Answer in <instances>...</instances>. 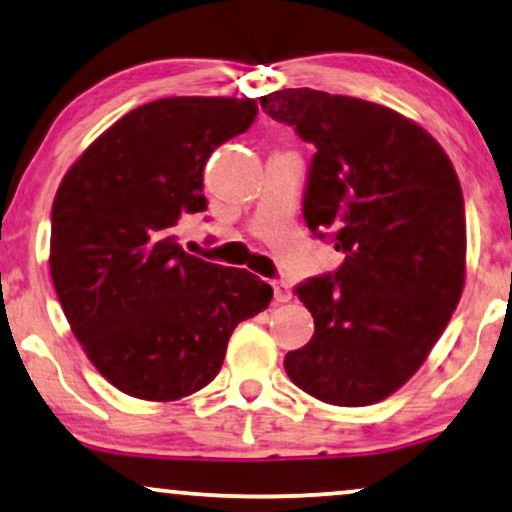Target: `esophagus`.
Returning <instances> with one entry per match:
<instances>
[{
	"label": "esophagus",
	"instance_id": "esophagus-1",
	"mask_svg": "<svg viewBox=\"0 0 512 512\" xmlns=\"http://www.w3.org/2000/svg\"><path fill=\"white\" fill-rule=\"evenodd\" d=\"M273 294H276V301H280V304L292 299V290L285 280H273Z\"/></svg>",
	"mask_w": 512,
	"mask_h": 512
}]
</instances>
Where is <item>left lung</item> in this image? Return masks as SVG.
Masks as SVG:
<instances>
[{"label":"left lung","mask_w":512,"mask_h":512,"mask_svg":"<svg viewBox=\"0 0 512 512\" xmlns=\"http://www.w3.org/2000/svg\"><path fill=\"white\" fill-rule=\"evenodd\" d=\"M313 143L304 218L345 255L297 290L315 334L285 355L297 387L331 406H371L424 364L464 290L462 185L434 136L406 115L311 88L259 97Z\"/></svg>","instance_id":"1"}]
</instances>
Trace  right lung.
I'll list each match as a JSON object with an SVG mask.
<instances>
[{
    "instance_id": "add662e5",
    "label": "right lung",
    "mask_w": 512,
    "mask_h": 512,
    "mask_svg": "<svg viewBox=\"0 0 512 512\" xmlns=\"http://www.w3.org/2000/svg\"><path fill=\"white\" fill-rule=\"evenodd\" d=\"M255 115V99L143 104L92 141L57 187V299L95 369L129 397L199 392L218 376L234 327L269 306V283L187 255L174 236L183 215L206 211L208 157Z\"/></svg>"
}]
</instances>
